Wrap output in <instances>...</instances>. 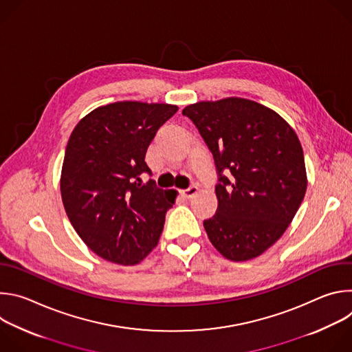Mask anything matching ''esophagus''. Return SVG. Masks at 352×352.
<instances>
[{
    "label": "esophagus",
    "instance_id": "esophagus-1",
    "mask_svg": "<svg viewBox=\"0 0 352 352\" xmlns=\"http://www.w3.org/2000/svg\"><path fill=\"white\" fill-rule=\"evenodd\" d=\"M197 190H199V188L193 185V186H189L188 189L181 190V196H182L184 199H190L192 196H195V195L197 193Z\"/></svg>",
    "mask_w": 352,
    "mask_h": 352
}]
</instances>
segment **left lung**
I'll return each instance as SVG.
<instances>
[{
  "mask_svg": "<svg viewBox=\"0 0 352 352\" xmlns=\"http://www.w3.org/2000/svg\"><path fill=\"white\" fill-rule=\"evenodd\" d=\"M182 114L202 135L219 174L217 212L204 221L210 242L232 262L262 255L288 228L307 192L295 131L272 109L241 97L189 104Z\"/></svg>",
  "mask_w": 352,
  "mask_h": 352,
  "instance_id": "left-lung-1",
  "label": "left lung"
}]
</instances>
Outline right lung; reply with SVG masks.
<instances>
[{"label": "right lung", "mask_w": 352, "mask_h": 352, "mask_svg": "<svg viewBox=\"0 0 352 352\" xmlns=\"http://www.w3.org/2000/svg\"><path fill=\"white\" fill-rule=\"evenodd\" d=\"M178 111L166 103L117 102L94 109L72 131L61 171L67 216L96 255L131 266L157 245L177 190H164L144 162L159 128Z\"/></svg>", "instance_id": "obj_1"}]
</instances>
